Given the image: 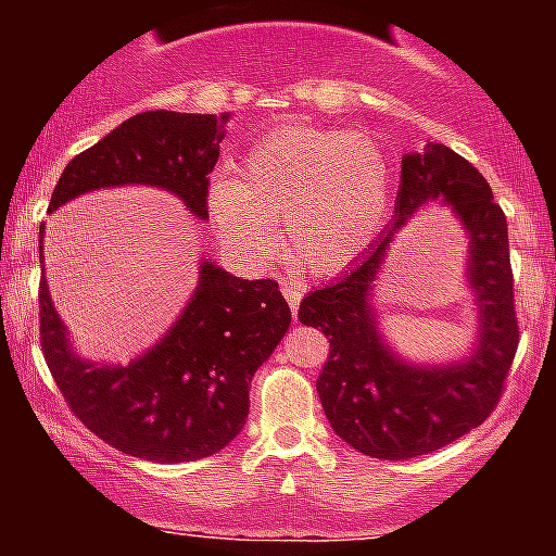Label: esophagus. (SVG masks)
<instances>
[{
    "label": "esophagus",
    "mask_w": 556,
    "mask_h": 556,
    "mask_svg": "<svg viewBox=\"0 0 556 556\" xmlns=\"http://www.w3.org/2000/svg\"><path fill=\"white\" fill-rule=\"evenodd\" d=\"M282 295L287 300V305H290L292 314L298 316V308H300V298H303V290H300L298 285L292 282H282Z\"/></svg>",
    "instance_id": "esophagus-1"
}]
</instances>
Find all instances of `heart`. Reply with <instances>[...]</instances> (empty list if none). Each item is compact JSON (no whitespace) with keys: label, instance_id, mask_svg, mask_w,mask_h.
Masks as SVG:
<instances>
[{"label":"heart","instance_id":"b5f03b06","mask_svg":"<svg viewBox=\"0 0 556 556\" xmlns=\"http://www.w3.org/2000/svg\"><path fill=\"white\" fill-rule=\"evenodd\" d=\"M392 169L384 146L366 132L282 125L261 138L238 167L216 180L208 208L235 251L277 256L274 222L292 258L316 274L340 271L366 253L384 227Z\"/></svg>","mask_w":556,"mask_h":556}]
</instances>
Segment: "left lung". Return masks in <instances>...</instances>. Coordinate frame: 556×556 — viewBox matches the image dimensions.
I'll return each instance as SVG.
<instances>
[{"label":"left lung","instance_id":"8db88e82","mask_svg":"<svg viewBox=\"0 0 556 556\" xmlns=\"http://www.w3.org/2000/svg\"><path fill=\"white\" fill-rule=\"evenodd\" d=\"M392 227L331 285L311 290L298 318L329 337L318 400L342 442L379 460H410L457 442L500 402L518 353L507 219L473 164L442 143L402 156ZM450 202L469 235V281L479 298V337L468 359L444 367L402 362L380 340L370 292L388 242L429 202Z\"/></svg>","mask_w":556,"mask_h":556}]
</instances>
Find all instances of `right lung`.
<instances>
[{
  "label": "right lung",
  "mask_w": 556,
  "mask_h": 556,
  "mask_svg": "<svg viewBox=\"0 0 556 556\" xmlns=\"http://www.w3.org/2000/svg\"><path fill=\"white\" fill-rule=\"evenodd\" d=\"M229 114L140 112L62 172L49 212L114 185L169 190L198 219ZM43 258V225L38 229ZM41 350L70 410L101 442L151 463H190L225 450L248 418V387L290 327L274 279H240L201 261L198 287L175 327L127 366L75 355L47 279L38 287Z\"/></svg>",
  "instance_id": "obj_1"
}]
</instances>
